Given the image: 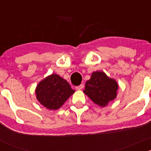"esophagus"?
I'll return each instance as SVG.
<instances>
[{
    "label": "esophagus",
    "mask_w": 151,
    "mask_h": 151,
    "mask_svg": "<svg viewBox=\"0 0 151 151\" xmlns=\"http://www.w3.org/2000/svg\"><path fill=\"white\" fill-rule=\"evenodd\" d=\"M83 88H84V85H83V84H81V85H78V86L75 87V88L77 90H82Z\"/></svg>",
    "instance_id": "34e87169"
}]
</instances>
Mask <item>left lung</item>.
<instances>
[{"label": "left lung", "mask_w": 151, "mask_h": 151, "mask_svg": "<svg viewBox=\"0 0 151 151\" xmlns=\"http://www.w3.org/2000/svg\"><path fill=\"white\" fill-rule=\"evenodd\" d=\"M118 83L102 71H96L85 83L84 93L95 104L105 106L116 98Z\"/></svg>", "instance_id": "8db88e82"}]
</instances>
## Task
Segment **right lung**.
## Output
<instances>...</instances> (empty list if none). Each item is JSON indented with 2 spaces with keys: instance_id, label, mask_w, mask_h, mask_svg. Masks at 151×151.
I'll use <instances>...</instances> for the list:
<instances>
[{
  "instance_id": "add662e5",
  "label": "right lung",
  "mask_w": 151,
  "mask_h": 151,
  "mask_svg": "<svg viewBox=\"0 0 151 151\" xmlns=\"http://www.w3.org/2000/svg\"><path fill=\"white\" fill-rule=\"evenodd\" d=\"M74 93L68 82L55 74L41 81L36 89L38 101L53 110L59 109Z\"/></svg>"
}]
</instances>
